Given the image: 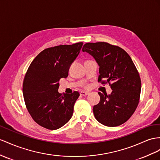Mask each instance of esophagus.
Returning a JSON list of instances; mask_svg holds the SVG:
<instances>
[{
  "label": "esophagus",
  "mask_w": 160,
  "mask_h": 160,
  "mask_svg": "<svg viewBox=\"0 0 160 160\" xmlns=\"http://www.w3.org/2000/svg\"><path fill=\"white\" fill-rule=\"evenodd\" d=\"M80 94L81 96H87V95H89V92H84V91H81V92H80Z\"/></svg>",
  "instance_id": "1"
}]
</instances>
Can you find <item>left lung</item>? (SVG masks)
Masks as SVG:
<instances>
[{
  "label": "left lung",
  "mask_w": 160,
  "mask_h": 160,
  "mask_svg": "<svg viewBox=\"0 0 160 160\" xmlns=\"http://www.w3.org/2000/svg\"><path fill=\"white\" fill-rule=\"evenodd\" d=\"M83 52L92 55L99 66L98 82L109 84L110 95L99 92L100 101L93 113L101 124L114 127L124 124L136 110L140 99L141 81L131 57L124 49L108 42H88Z\"/></svg>",
  "instance_id": "left-lung-1"
}]
</instances>
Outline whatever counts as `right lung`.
I'll use <instances>...</instances> for the list:
<instances>
[{
    "label": "right lung",
    "mask_w": 160,
    "mask_h": 160,
    "mask_svg": "<svg viewBox=\"0 0 160 160\" xmlns=\"http://www.w3.org/2000/svg\"><path fill=\"white\" fill-rule=\"evenodd\" d=\"M83 42L44 49L28 68L23 83V95L28 112L38 124L57 130L71 119L80 94L58 92L59 81L67 78L71 64Z\"/></svg>",
    "instance_id": "obj_1"
}]
</instances>
